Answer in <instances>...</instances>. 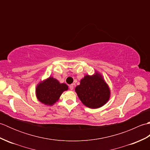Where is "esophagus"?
<instances>
[{"instance_id":"1","label":"esophagus","mask_w":150,"mask_h":150,"mask_svg":"<svg viewBox=\"0 0 150 150\" xmlns=\"http://www.w3.org/2000/svg\"><path fill=\"white\" fill-rule=\"evenodd\" d=\"M73 88H74V86H73V84H71V85H69V89L71 90H73Z\"/></svg>"}]
</instances>
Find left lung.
<instances>
[{
	"label": "left lung",
	"instance_id": "1",
	"mask_svg": "<svg viewBox=\"0 0 150 150\" xmlns=\"http://www.w3.org/2000/svg\"><path fill=\"white\" fill-rule=\"evenodd\" d=\"M79 99L84 106L97 109L110 100L111 91L103 76L97 70L92 75H86L75 89Z\"/></svg>",
	"mask_w": 150,
	"mask_h": 150
}]
</instances>
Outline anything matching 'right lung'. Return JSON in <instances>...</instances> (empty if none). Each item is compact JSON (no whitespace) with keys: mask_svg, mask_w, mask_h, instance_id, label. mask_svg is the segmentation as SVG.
<instances>
[{"mask_svg":"<svg viewBox=\"0 0 150 150\" xmlns=\"http://www.w3.org/2000/svg\"><path fill=\"white\" fill-rule=\"evenodd\" d=\"M68 90V85L60 82L53 77H49L38 83L35 95L40 103L52 106L59 100L64 91Z\"/></svg>","mask_w":150,"mask_h":150,"instance_id":"obj_1","label":"right lung"}]
</instances>
